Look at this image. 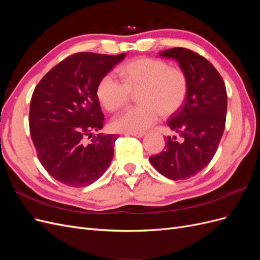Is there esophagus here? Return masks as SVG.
<instances>
[{
  "mask_svg": "<svg viewBox=\"0 0 260 260\" xmlns=\"http://www.w3.org/2000/svg\"><path fill=\"white\" fill-rule=\"evenodd\" d=\"M144 135H145L144 132H127L125 133V136H132L136 138H142V137H144Z\"/></svg>",
  "mask_w": 260,
  "mask_h": 260,
  "instance_id": "34e87169",
  "label": "esophagus"
}]
</instances>
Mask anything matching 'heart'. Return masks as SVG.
I'll return each instance as SVG.
<instances>
[{
    "label": "heart",
    "mask_w": 260,
    "mask_h": 260,
    "mask_svg": "<svg viewBox=\"0 0 260 260\" xmlns=\"http://www.w3.org/2000/svg\"><path fill=\"white\" fill-rule=\"evenodd\" d=\"M120 82L112 75L100 80L96 95L105 109L115 112L123 107L136 93L138 105L116 116L113 127L117 131L139 132L157 121L159 115L168 116L182 105L187 93L183 70L169 67L166 61L139 58L117 69Z\"/></svg>",
    "instance_id": "b5f03b06"
}]
</instances>
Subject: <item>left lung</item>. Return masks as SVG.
<instances>
[{"mask_svg":"<svg viewBox=\"0 0 260 260\" xmlns=\"http://www.w3.org/2000/svg\"><path fill=\"white\" fill-rule=\"evenodd\" d=\"M159 55L179 62L187 79V93L183 106L168 120L182 142L167 137L162 152L149 157V161L166 178L185 180L205 168L217 152L225 125L226 90L217 69L198 53L175 48Z\"/></svg>","mask_w":260,"mask_h":260,"instance_id":"1","label":"left lung"}]
</instances>
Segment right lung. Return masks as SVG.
I'll use <instances>...</instances> for the list:
<instances>
[{
	"label": "right lung",
	"instance_id": "obj_1",
	"mask_svg": "<svg viewBox=\"0 0 260 260\" xmlns=\"http://www.w3.org/2000/svg\"><path fill=\"white\" fill-rule=\"evenodd\" d=\"M124 56L74 54L36 86L29 112L31 139L44 169L62 184H92L112 162L117 135H98L89 144L84 138L103 128L98 84Z\"/></svg>",
	"mask_w": 260,
	"mask_h": 260
}]
</instances>
